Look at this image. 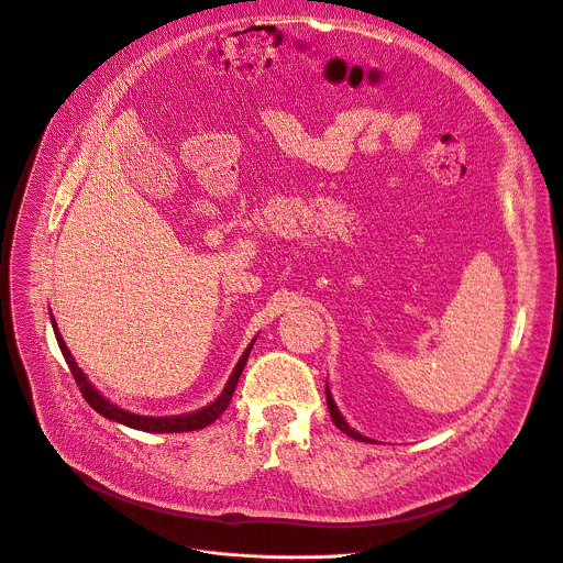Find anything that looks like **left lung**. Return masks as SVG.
Here are the masks:
<instances>
[{
    "label": "left lung",
    "instance_id": "1",
    "mask_svg": "<svg viewBox=\"0 0 563 563\" xmlns=\"http://www.w3.org/2000/svg\"><path fill=\"white\" fill-rule=\"evenodd\" d=\"M325 402H328V409H330V417H332V423L340 428L344 434H349L351 439H357V441H364V443H376V441H371L368 437H364V434H360L357 430H353L346 421H344V417L340 415V409H336V405H334V400H332V394H330V389L325 387Z\"/></svg>",
    "mask_w": 563,
    "mask_h": 563
}]
</instances>
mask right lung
<instances>
[{
	"instance_id": "right-lung-1",
	"label": "right lung",
	"mask_w": 563,
	"mask_h": 563,
	"mask_svg": "<svg viewBox=\"0 0 563 563\" xmlns=\"http://www.w3.org/2000/svg\"><path fill=\"white\" fill-rule=\"evenodd\" d=\"M52 325H54V334H56V342H58V346H60V353H63V357H65V362H67V366H69V371H71L74 380H77V385H79L84 398L88 400V405L97 411V415H101V417H106V419H110V421L129 426V428H133V430H144V432H192V430H201V428L210 426L212 421H217V419L223 415V409L229 407V402H231V398H233V391H235V387H238V380H240L242 371H244V364H246V360H249V353H251V349H253V342H251L249 349L244 351V355L240 357L238 366L233 368L231 378H229L227 387H223L221 396H219L214 402H210L208 407H201V409H197V411H190V415H178V417H142V415H133V411H126V409H122V407H118V405H112L108 398H103V396L92 387V383L86 378V373L79 368L77 362H74L69 349L65 346L63 334L58 332L54 317H52Z\"/></svg>"
}]
</instances>
